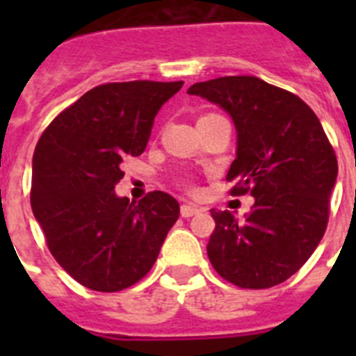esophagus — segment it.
Returning <instances> with one entry per match:
<instances>
[{
	"label": "esophagus",
	"mask_w": 356,
	"mask_h": 356,
	"mask_svg": "<svg viewBox=\"0 0 356 356\" xmlns=\"http://www.w3.org/2000/svg\"><path fill=\"white\" fill-rule=\"evenodd\" d=\"M181 217H193L196 216L197 212H200V209H197L196 205H191V203H185V205H181Z\"/></svg>",
	"instance_id": "1"
}]
</instances>
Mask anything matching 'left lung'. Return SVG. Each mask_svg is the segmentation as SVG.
Returning <instances> with one entry per match:
<instances>
[{"label":"left lung","mask_w":356,"mask_h":356,"mask_svg":"<svg viewBox=\"0 0 356 356\" xmlns=\"http://www.w3.org/2000/svg\"><path fill=\"white\" fill-rule=\"evenodd\" d=\"M188 94L225 108L237 130L226 181L250 193L244 221L216 212L207 253L219 276L242 289L284 284L310 259L326 232L337 156L314 110L296 94L257 76L194 83Z\"/></svg>","instance_id":"left-lung-1"}]
</instances>
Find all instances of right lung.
Instances as JSON below:
<instances>
[{
	"instance_id": "right-lung-1",
	"label": "right lung",
	"mask_w": 356,
	"mask_h": 356,
	"mask_svg": "<svg viewBox=\"0 0 356 356\" xmlns=\"http://www.w3.org/2000/svg\"><path fill=\"white\" fill-rule=\"evenodd\" d=\"M184 81L97 85L56 115L33 153L30 201L49 251L90 291L118 292L149 273L180 205L162 191L115 196L121 162L139 156L160 106Z\"/></svg>"
}]
</instances>
